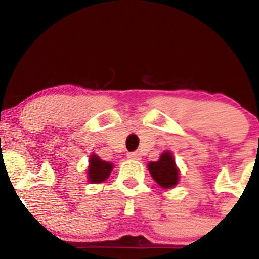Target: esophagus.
I'll list each match as a JSON object with an SVG mask.
<instances>
[{"mask_svg":"<svg viewBox=\"0 0 259 259\" xmlns=\"http://www.w3.org/2000/svg\"><path fill=\"white\" fill-rule=\"evenodd\" d=\"M140 153H138V151H132V153L127 154V158L129 159H133V160H140Z\"/></svg>","mask_w":259,"mask_h":259,"instance_id":"esophagus-1","label":"esophagus"}]
</instances>
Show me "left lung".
Returning a JSON list of instances; mask_svg holds the SVG:
<instances>
[{
    "instance_id": "8db88e82",
    "label": "left lung",
    "mask_w": 259,
    "mask_h": 259,
    "mask_svg": "<svg viewBox=\"0 0 259 259\" xmlns=\"http://www.w3.org/2000/svg\"><path fill=\"white\" fill-rule=\"evenodd\" d=\"M148 169L151 177L160 187L171 188L178 183L179 171L176 166L173 155L169 151L161 154L158 161H150Z\"/></svg>"
}]
</instances>
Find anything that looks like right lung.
<instances>
[{"instance_id":"add662e5","label":"right lung","mask_w":259,"mask_h":259,"mask_svg":"<svg viewBox=\"0 0 259 259\" xmlns=\"http://www.w3.org/2000/svg\"><path fill=\"white\" fill-rule=\"evenodd\" d=\"M113 170V164L109 161H104L98 155L93 154L90 156V163H89V182L90 183H101L106 180Z\"/></svg>"}]
</instances>
